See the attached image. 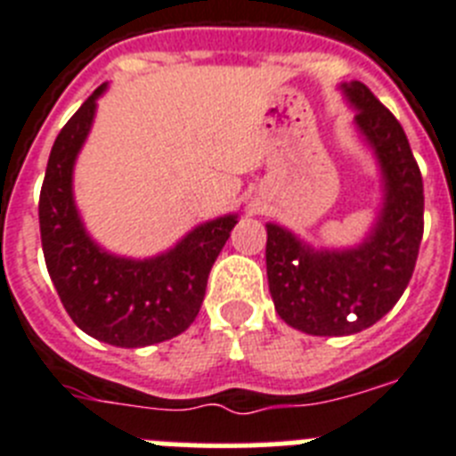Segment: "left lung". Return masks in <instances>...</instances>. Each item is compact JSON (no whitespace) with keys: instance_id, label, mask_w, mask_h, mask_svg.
<instances>
[{"instance_id":"1","label":"left lung","mask_w":456,"mask_h":456,"mask_svg":"<svg viewBox=\"0 0 456 456\" xmlns=\"http://www.w3.org/2000/svg\"><path fill=\"white\" fill-rule=\"evenodd\" d=\"M380 162L385 206L354 250H311L266 224V275L278 315L311 336H347L387 315L408 287L424 234V185L401 122L359 80L343 86Z\"/></svg>"}]
</instances>
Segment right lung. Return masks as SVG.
I'll return each mask as SVG.
<instances>
[{
    "label": "right lung",
    "instance_id": "1",
    "mask_svg": "<svg viewBox=\"0 0 456 456\" xmlns=\"http://www.w3.org/2000/svg\"><path fill=\"white\" fill-rule=\"evenodd\" d=\"M104 87L92 92L53 143L39 197L41 246L64 311L86 334L109 346L143 347L174 338L194 322L210 266L236 216L206 222L174 250L143 262L99 250L74 206L71 171Z\"/></svg>",
    "mask_w": 456,
    "mask_h": 456
}]
</instances>
